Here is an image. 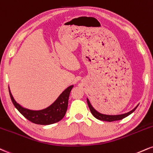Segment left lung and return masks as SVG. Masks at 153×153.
Masks as SVG:
<instances>
[{"label":"left lung","mask_w":153,"mask_h":153,"mask_svg":"<svg viewBox=\"0 0 153 153\" xmlns=\"http://www.w3.org/2000/svg\"><path fill=\"white\" fill-rule=\"evenodd\" d=\"M87 102L88 105V107H89L90 110H91V113L93 114V115L94 116L95 118L100 120H103V121H108V122H113V121H115V120H122L125 117H126L128 115H130V114L133 113L135 111L136 108H137L138 105L135 107L134 109H132V110H130V112L128 113H124V114H120V115H105V114H102L99 112H97L96 110L92 106V105L91 102H90V100H88V98H87Z\"/></svg>","instance_id":"1"}]
</instances>
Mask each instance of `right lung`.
Wrapping results in <instances>:
<instances>
[{
	"mask_svg": "<svg viewBox=\"0 0 153 153\" xmlns=\"http://www.w3.org/2000/svg\"><path fill=\"white\" fill-rule=\"evenodd\" d=\"M73 88V85L68 87L51 105L39 110H30L23 108L15 100L10 88H8V89L10 98L14 106L25 118L36 124L46 126L58 123L65 116L68 109L70 93Z\"/></svg>",
	"mask_w": 153,
	"mask_h": 153,
	"instance_id": "right-lung-1",
	"label": "right lung"
}]
</instances>
